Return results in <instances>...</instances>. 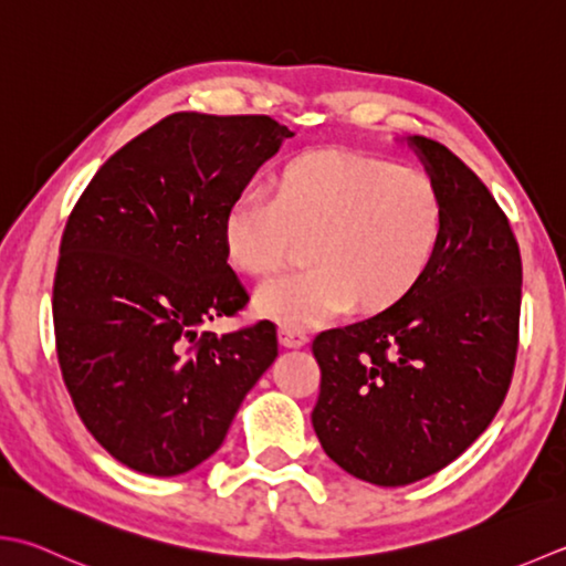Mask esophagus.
Segmentation results:
<instances>
[{
    "instance_id": "obj_1",
    "label": "esophagus",
    "mask_w": 566,
    "mask_h": 566,
    "mask_svg": "<svg viewBox=\"0 0 566 566\" xmlns=\"http://www.w3.org/2000/svg\"><path fill=\"white\" fill-rule=\"evenodd\" d=\"M280 340L284 348H302L304 343L308 340L306 331L304 328H296V326H280Z\"/></svg>"
}]
</instances>
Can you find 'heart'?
<instances>
[{"label":"heart","mask_w":566,"mask_h":566,"mask_svg":"<svg viewBox=\"0 0 566 566\" xmlns=\"http://www.w3.org/2000/svg\"><path fill=\"white\" fill-rule=\"evenodd\" d=\"M447 208L424 171L343 151L286 161L272 193L235 196L223 216L232 268L268 280L304 250L308 268L262 286L260 314L314 326L348 312L378 314L422 284L444 245Z\"/></svg>","instance_id":"heart-1"}]
</instances>
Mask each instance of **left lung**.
<instances>
[{"label":"left lung","mask_w":566,"mask_h":566,"mask_svg":"<svg viewBox=\"0 0 566 566\" xmlns=\"http://www.w3.org/2000/svg\"><path fill=\"white\" fill-rule=\"evenodd\" d=\"M407 142L447 208L434 268L400 304L312 343L321 447L343 471L392 489L449 467L493 422L523 296L517 240L489 188L444 144Z\"/></svg>","instance_id":"obj_1"}]
</instances>
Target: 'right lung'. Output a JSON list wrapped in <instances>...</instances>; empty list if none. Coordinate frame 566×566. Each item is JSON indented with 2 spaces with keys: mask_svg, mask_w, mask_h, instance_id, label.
<instances>
[{
  "mask_svg": "<svg viewBox=\"0 0 566 566\" xmlns=\"http://www.w3.org/2000/svg\"><path fill=\"white\" fill-rule=\"evenodd\" d=\"M294 137L268 115L174 113L99 166L61 238L53 328L75 412L109 457L179 475L223 444L276 358L272 321L218 336L248 292L223 216Z\"/></svg>",
  "mask_w": 566,
  "mask_h": 566,
  "instance_id": "1",
  "label": "right lung"
}]
</instances>
